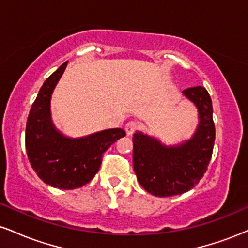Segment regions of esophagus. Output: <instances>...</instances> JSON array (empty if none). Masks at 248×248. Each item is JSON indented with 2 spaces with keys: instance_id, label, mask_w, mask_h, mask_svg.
Returning a JSON list of instances; mask_svg holds the SVG:
<instances>
[{
  "instance_id": "obj_1",
  "label": "esophagus",
  "mask_w": 248,
  "mask_h": 248,
  "mask_svg": "<svg viewBox=\"0 0 248 248\" xmlns=\"http://www.w3.org/2000/svg\"><path fill=\"white\" fill-rule=\"evenodd\" d=\"M138 128H139L138 122L130 121V122H128V124H126V127H124V130H126V133H127L128 136H132L133 134L136 132V129H138Z\"/></svg>"
}]
</instances>
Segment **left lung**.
<instances>
[{
  "label": "left lung",
  "mask_w": 248,
  "mask_h": 248,
  "mask_svg": "<svg viewBox=\"0 0 248 248\" xmlns=\"http://www.w3.org/2000/svg\"><path fill=\"white\" fill-rule=\"evenodd\" d=\"M182 93L198 110V126L189 140L167 146L142 132L133 136L134 171L142 187L157 197L191 190L206 172L212 156L216 129L209 92L196 86Z\"/></svg>",
  "instance_id": "obj_1"
}]
</instances>
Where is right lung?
Returning a JSON list of instances; mask_svg holds the SVG:
<instances>
[{"label": "right lung", "mask_w": 248, "mask_h": 248, "mask_svg": "<svg viewBox=\"0 0 248 248\" xmlns=\"http://www.w3.org/2000/svg\"><path fill=\"white\" fill-rule=\"evenodd\" d=\"M67 62L44 81L31 106L25 128V148L30 164L44 183L62 190L87 184L101 166L102 154L126 132L112 128L82 138H69L51 118V96Z\"/></svg>", "instance_id": "obj_1"}]
</instances>
